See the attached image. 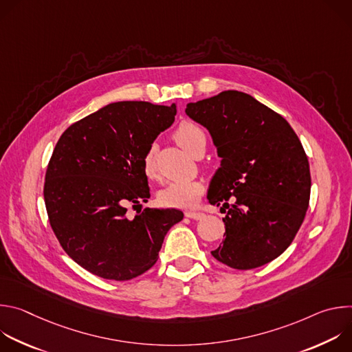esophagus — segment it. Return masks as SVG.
I'll return each instance as SVG.
<instances>
[{"instance_id":"1","label":"esophagus","mask_w":352,"mask_h":352,"mask_svg":"<svg viewBox=\"0 0 352 352\" xmlns=\"http://www.w3.org/2000/svg\"><path fill=\"white\" fill-rule=\"evenodd\" d=\"M185 216H186L188 219H193V220H202V219L205 217V214H204V213H200V212H193V210H188V212H185Z\"/></svg>"}]
</instances>
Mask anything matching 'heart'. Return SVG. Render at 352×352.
<instances>
[{
  "label": "heart",
  "mask_w": 352,
  "mask_h": 352,
  "mask_svg": "<svg viewBox=\"0 0 352 352\" xmlns=\"http://www.w3.org/2000/svg\"><path fill=\"white\" fill-rule=\"evenodd\" d=\"M175 140L178 144L192 155L199 144L206 142L204 131L192 122H182L175 131ZM142 168L147 178L157 177L156 147L148 146L142 157ZM205 192V185L199 179H175L168 182L157 193L160 205L174 209H192L197 205Z\"/></svg>",
  "instance_id": "b5f03b06"
}]
</instances>
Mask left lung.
<instances>
[{"label": "left lung", "instance_id": "left-lung-1", "mask_svg": "<svg viewBox=\"0 0 352 352\" xmlns=\"http://www.w3.org/2000/svg\"><path fill=\"white\" fill-rule=\"evenodd\" d=\"M221 157L208 200L227 212L221 263L249 270L278 258L302 224L311 196L305 150L289 124L250 94L226 90L188 103Z\"/></svg>", "mask_w": 352, "mask_h": 352}]
</instances>
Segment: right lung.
Masks as SVG:
<instances>
[{"mask_svg":"<svg viewBox=\"0 0 352 352\" xmlns=\"http://www.w3.org/2000/svg\"><path fill=\"white\" fill-rule=\"evenodd\" d=\"M175 114V104L111 103L58 139L45 173V209L65 252L87 272L116 281L143 274L157 262L168 230L182 220L175 209L126 216L129 204L150 197L142 157Z\"/></svg>","mask_w":352,"mask_h":352,"instance_id":"1","label":"right lung"}]
</instances>
